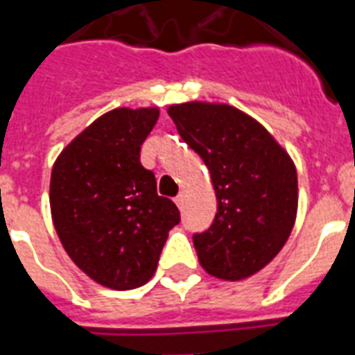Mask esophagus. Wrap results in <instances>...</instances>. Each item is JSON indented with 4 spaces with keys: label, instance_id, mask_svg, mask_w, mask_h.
I'll return each mask as SVG.
<instances>
[{
    "label": "esophagus",
    "instance_id": "34e87169",
    "mask_svg": "<svg viewBox=\"0 0 355 355\" xmlns=\"http://www.w3.org/2000/svg\"><path fill=\"white\" fill-rule=\"evenodd\" d=\"M175 202H177L178 208H182L184 207V193H178L177 199H175Z\"/></svg>",
    "mask_w": 355,
    "mask_h": 355
}]
</instances>
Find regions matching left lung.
Segmentation results:
<instances>
[{
  "label": "left lung",
  "instance_id": "left-lung-1",
  "mask_svg": "<svg viewBox=\"0 0 355 355\" xmlns=\"http://www.w3.org/2000/svg\"><path fill=\"white\" fill-rule=\"evenodd\" d=\"M184 141L210 171L218 212L193 234L205 272L251 277L283 250L297 214L296 166L259 121L234 105L184 102L167 107Z\"/></svg>",
  "mask_w": 355,
  "mask_h": 355
}]
</instances>
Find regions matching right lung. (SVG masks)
Wrapping results in <instances>:
<instances>
[{
  "label": "right lung",
  "instance_id": "add662e5",
  "mask_svg": "<svg viewBox=\"0 0 355 355\" xmlns=\"http://www.w3.org/2000/svg\"><path fill=\"white\" fill-rule=\"evenodd\" d=\"M158 107H117L78 134L53 164L50 208L64 251L81 272L113 291L145 285L156 272L177 205L156 193L139 162Z\"/></svg>",
  "mask_w": 355,
  "mask_h": 355
}]
</instances>
